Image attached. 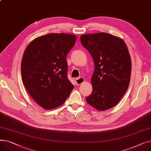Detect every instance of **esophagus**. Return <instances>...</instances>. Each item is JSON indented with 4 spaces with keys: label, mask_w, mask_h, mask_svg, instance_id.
I'll list each match as a JSON object with an SVG mask.
<instances>
[{
    "label": "esophagus",
    "mask_w": 151,
    "mask_h": 151,
    "mask_svg": "<svg viewBox=\"0 0 151 151\" xmlns=\"http://www.w3.org/2000/svg\"><path fill=\"white\" fill-rule=\"evenodd\" d=\"M75 81L77 85H80L84 81V79L83 77L77 78L75 79Z\"/></svg>",
    "instance_id": "34e87169"
}]
</instances>
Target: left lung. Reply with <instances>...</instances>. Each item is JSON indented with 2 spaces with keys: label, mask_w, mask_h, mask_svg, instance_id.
<instances>
[{
  "label": "left lung",
  "mask_w": 151,
  "mask_h": 151,
  "mask_svg": "<svg viewBox=\"0 0 151 151\" xmlns=\"http://www.w3.org/2000/svg\"><path fill=\"white\" fill-rule=\"evenodd\" d=\"M80 40L95 65L92 92L86 100L99 111L109 109L121 100L130 83L132 62L127 46L121 38L104 32L83 35Z\"/></svg>",
  "instance_id": "left-lung-1"
}]
</instances>
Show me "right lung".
Listing matches in <instances>:
<instances>
[{
	"label": "right lung",
	"mask_w": 151,
	"mask_h": 151,
	"mask_svg": "<svg viewBox=\"0 0 151 151\" xmlns=\"http://www.w3.org/2000/svg\"><path fill=\"white\" fill-rule=\"evenodd\" d=\"M76 40L72 34H48L32 41L24 52L22 83L30 96L44 109L62 105L74 88L67 78L66 56Z\"/></svg>",
	"instance_id": "1"
}]
</instances>
